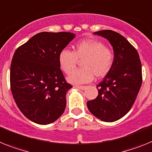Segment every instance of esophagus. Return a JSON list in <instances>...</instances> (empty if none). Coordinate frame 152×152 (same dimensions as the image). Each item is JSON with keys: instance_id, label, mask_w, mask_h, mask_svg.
<instances>
[{"instance_id": "obj_1", "label": "esophagus", "mask_w": 152, "mask_h": 152, "mask_svg": "<svg viewBox=\"0 0 152 152\" xmlns=\"http://www.w3.org/2000/svg\"><path fill=\"white\" fill-rule=\"evenodd\" d=\"M75 88H77V89H82V90H84V89H86V86H75Z\"/></svg>"}]
</instances>
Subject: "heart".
Wrapping results in <instances>:
<instances>
[{"label":"heart","mask_w":152,"mask_h":152,"mask_svg":"<svg viewBox=\"0 0 152 152\" xmlns=\"http://www.w3.org/2000/svg\"><path fill=\"white\" fill-rule=\"evenodd\" d=\"M83 60V69L74 71L77 60ZM59 63L64 72L70 73L67 77L70 83L83 84L96 78L105 76L111 70L114 63V53L102 42L86 39L75 45L73 51L64 49L58 56Z\"/></svg>","instance_id":"1"}]
</instances>
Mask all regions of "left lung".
Masks as SVG:
<instances>
[{
  "label": "left lung",
  "mask_w": 152,
  "mask_h": 152,
  "mask_svg": "<svg viewBox=\"0 0 152 152\" xmlns=\"http://www.w3.org/2000/svg\"><path fill=\"white\" fill-rule=\"evenodd\" d=\"M94 34L105 38L113 46L114 63L96 86L99 95L87 102V107L99 119L113 122L127 114L134 104L142 83V64L135 48L121 34L110 30Z\"/></svg>",
  "instance_id": "1"
}]
</instances>
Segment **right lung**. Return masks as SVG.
Returning <instances> with one entry per match:
<instances>
[{
	"label": "right lung",
	"instance_id": "1",
	"mask_svg": "<svg viewBox=\"0 0 152 152\" xmlns=\"http://www.w3.org/2000/svg\"><path fill=\"white\" fill-rule=\"evenodd\" d=\"M69 32H42L16 50L10 65V89L21 113L39 125L55 122L65 110L67 83L58 60L75 37Z\"/></svg>",
	"mask_w": 152,
	"mask_h": 152
}]
</instances>
